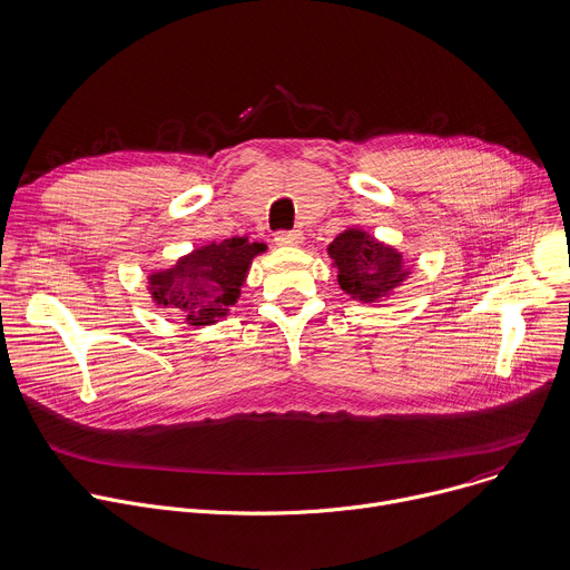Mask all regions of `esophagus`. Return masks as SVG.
Masks as SVG:
<instances>
[{
	"instance_id": "esophagus-1",
	"label": "esophagus",
	"mask_w": 570,
	"mask_h": 570,
	"mask_svg": "<svg viewBox=\"0 0 570 570\" xmlns=\"http://www.w3.org/2000/svg\"><path fill=\"white\" fill-rule=\"evenodd\" d=\"M274 240L278 247H296V245H301L303 236L298 232H281V234H276Z\"/></svg>"
}]
</instances>
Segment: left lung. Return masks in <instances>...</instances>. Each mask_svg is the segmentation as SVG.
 I'll use <instances>...</instances> for the list:
<instances>
[{"instance_id": "8db88e82", "label": "left lung", "mask_w": 570, "mask_h": 570, "mask_svg": "<svg viewBox=\"0 0 570 570\" xmlns=\"http://www.w3.org/2000/svg\"><path fill=\"white\" fill-rule=\"evenodd\" d=\"M338 287L360 303H382L411 276L413 265L402 252L353 226L341 232L327 247Z\"/></svg>"}]
</instances>
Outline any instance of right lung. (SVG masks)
<instances>
[{"label":"right lung","instance_id":"right-lung-1","mask_svg":"<svg viewBox=\"0 0 570 570\" xmlns=\"http://www.w3.org/2000/svg\"><path fill=\"white\" fill-rule=\"evenodd\" d=\"M263 252L267 245L249 243L247 236L202 245L168 269L148 274L150 298L193 327L213 325L229 316L254 258Z\"/></svg>","mask_w":570,"mask_h":570}]
</instances>
